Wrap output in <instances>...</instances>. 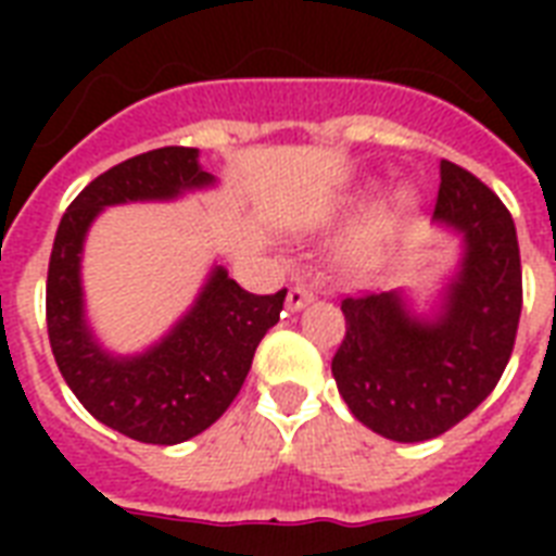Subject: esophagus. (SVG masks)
<instances>
[{
  "label": "esophagus",
  "mask_w": 556,
  "mask_h": 556,
  "mask_svg": "<svg viewBox=\"0 0 556 556\" xmlns=\"http://www.w3.org/2000/svg\"><path fill=\"white\" fill-rule=\"evenodd\" d=\"M314 300V291L312 288H305V286H291V291H288V312H300L303 305H308Z\"/></svg>",
  "instance_id": "1"
}]
</instances>
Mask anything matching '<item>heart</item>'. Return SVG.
I'll return each mask as SVG.
<instances>
[{"label":"heart","instance_id":"heart-1","mask_svg":"<svg viewBox=\"0 0 556 556\" xmlns=\"http://www.w3.org/2000/svg\"><path fill=\"white\" fill-rule=\"evenodd\" d=\"M406 207V199H397V210H404ZM389 227V222H380V227L378 230H387Z\"/></svg>","mask_w":556,"mask_h":556}]
</instances>
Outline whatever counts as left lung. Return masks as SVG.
Listing matches in <instances>:
<instances>
[{
	"instance_id": "obj_1",
	"label": "left lung",
	"mask_w": 556,
	"mask_h": 556,
	"mask_svg": "<svg viewBox=\"0 0 556 556\" xmlns=\"http://www.w3.org/2000/svg\"><path fill=\"white\" fill-rule=\"evenodd\" d=\"M435 222L465 239V260L435 320L397 291L346 296V338L331 375L357 421L392 441L435 439L500 383L522 314L517 227L473 173L441 161Z\"/></svg>"
}]
</instances>
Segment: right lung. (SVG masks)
<instances>
[{"label": "right lung", "instance_id": "add662e5", "mask_svg": "<svg viewBox=\"0 0 556 556\" xmlns=\"http://www.w3.org/2000/svg\"><path fill=\"white\" fill-rule=\"evenodd\" d=\"M207 185L213 176L199 167L192 147H161L121 161L68 204L51 248L46 320L56 366L100 424L143 444H181L225 415L260 340L279 323L286 288L251 294L218 265L167 338L143 355L115 357L98 346L83 317V239L109 204L176 199Z\"/></svg>", "mask_w": 556, "mask_h": 556}]
</instances>
